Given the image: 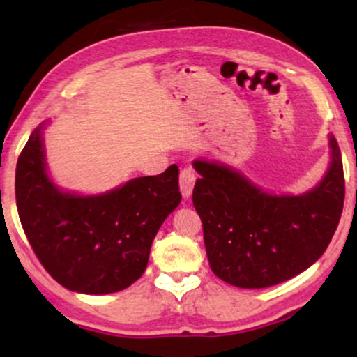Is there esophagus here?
<instances>
[{
  "label": "esophagus",
  "instance_id": "34e87169",
  "mask_svg": "<svg viewBox=\"0 0 357 357\" xmlns=\"http://www.w3.org/2000/svg\"><path fill=\"white\" fill-rule=\"evenodd\" d=\"M195 180H197V174L192 167H185L180 170V190L185 198H190V195L193 192Z\"/></svg>",
  "mask_w": 357,
  "mask_h": 357
}]
</instances>
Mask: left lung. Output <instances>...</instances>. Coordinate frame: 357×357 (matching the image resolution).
Segmentation results:
<instances>
[{"label": "left lung", "mask_w": 357, "mask_h": 357, "mask_svg": "<svg viewBox=\"0 0 357 357\" xmlns=\"http://www.w3.org/2000/svg\"><path fill=\"white\" fill-rule=\"evenodd\" d=\"M330 148L328 174L301 197H275L226 165L195 160L202 178L195 183L193 206L214 275L260 289L291 280L324 255L344 203L343 162L333 136Z\"/></svg>", "instance_id": "8db88e82"}]
</instances>
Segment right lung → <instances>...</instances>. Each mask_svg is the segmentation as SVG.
<instances>
[{
  "instance_id": "1",
  "label": "right lung",
  "mask_w": 357,
  "mask_h": 357,
  "mask_svg": "<svg viewBox=\"0 0 357 357\" xmlns=\"http://www.w3.org/2000/svg\"><path fill=\"white\" fill-rule=\"evenodd\" d=\"M180 199L175 164L99 197L60 192L45 172L42 126L17 159L16 203L27 241L53 280L82 294H110L139 280Z\"/></svg>"
}]
</instances>
